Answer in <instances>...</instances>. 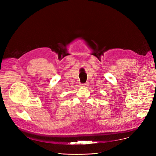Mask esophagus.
Listing matches in <instances>:
<instances>
[{
  "label": "esophagus",
  "mask_w": 156,
  "mask_h": 156,
  "mask_svg": "<svg viewBox=\"0 0 156 156\" xmlns=\"http://www.w3.org/2000/svg\"><path fill=\"white\" fill-rule=\"evenodd\" d=\"M88 83H83V84H81V86L83 87H86L88 86Z\"/></svg>",
  "instance_id": "1"
}]
</instances>
